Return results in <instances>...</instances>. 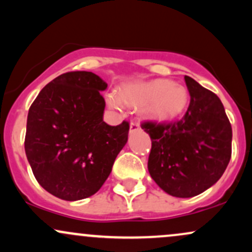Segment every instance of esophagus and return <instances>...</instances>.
I'll list each match as a JSON object with an SVG mask.
<instances>
[{
    "label": "esophagus",
    "instance_id": "1",
    "mask_svg": "<svg viewBox=\"0 0 252 252\" xmlns=\"http://www.w3.org/2000/svg\"><path fill=\"white\" fill-rule=\"evenodd\" d=\"M140 130V123L137 121H131L130 122V131H137Z\"/></svg>",
    "mask_w": 252,
    "mask_h": 252
}]
</instances>
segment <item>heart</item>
Wrapping results in <instances>:
<instances>
[{"mask_svg": "<svg viewBox=\"0 0 252 252\" xmlns=\"http://www.w3.org/2000/svg\"><path fill=\"white\" fill-rule=\"evenodd\" d=\"M106 102L112 109L123 108V102L131 106L144 104V111L155 118H169L179 115L189 102L187 90L180 84L155 79L126 86L120 94L111 92Z\"/></svg>", "mask_w": 252, "mask_h": 252, "instance_id": "b5f03b06", "label": "heart"}]
</instances>
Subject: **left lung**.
<instances>
[{
    "instance_id": "left-lung-1",
    "label": "left lung",
    "mask_w": 252,
    "mask_h": 252,
    "mask_svg": "<svg viewBox=\"0 0 252 252\" xmlns=\"http://www.w3.org/2000/svg\"><path fill=\"white\" fill-rule=\"evenodd\" d=\"M185 82L190 100L184 116L169 123L141 124L152 140L149 174L176 198H192L213 186L230 162L232 142L219 97L189 76Z\"/></svg>"
}]
</instances>
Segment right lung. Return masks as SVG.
Returning <instances> with one entry per match:
<instances>
[{"label":"right lung","instance_id":"1","mask_svg":"<svg viewBox=\"0 0 252 252\" xmlns=\"http://www.w3.org/2000/svg\"><path fill=\"white\" fill-rule=\"evenodd\" d=\"M108 88L92 72L60 74L37 94L27 117L25 150L40 185L74 201L99 190L128 141L129 123L103 121Z\"/></svg>","mask_w":252,"mask_h":252}]
</instances>
